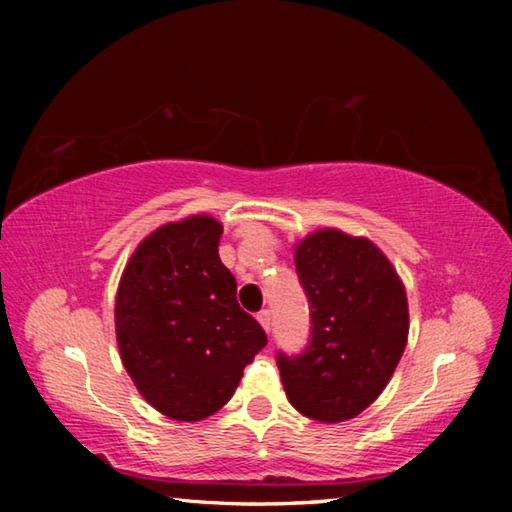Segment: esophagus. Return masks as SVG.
<instances>
[{
    "label": "esophagus",
    "instance_id": "esophagus-1",
    "mask_svg": "<svg viewBox=\"0 0 512 512\" xmlns=\"http://www.w3.org/2000/svg\"><path fill=\"white\" fill-rule=\"evenodd\" d=\"M257 320H259V325H262L266 332H271V327H273V314H271V309H262L257 314Z\"/></svg>",
    "mask_w": 512,
    "mask_h": 512
}]
</instances>
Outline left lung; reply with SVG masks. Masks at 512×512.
<instances>
[{
    "label": "left lung",
    "mask_w": 512,
    "mask_h": 512,
    "mask_svg": "<svg viewBox=\"0 0 512 512\" xmlns=\"http://www.w3.org/2000/svg\"><path fill=\"white\" fill-rule=\"evenodd\" d=\"M293 262L311 334L300 354H277L284 391L311 420H350L377 400L402 359L409 336L404 284L372 241L341 230L311 232Z\"/></svg>",
    "instance_id": "left-lung-1"
}]
</instances>
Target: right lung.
<instances>
[{
  "instance_id": "1",
  "label": "right lung",
  "mask_w": 512,
  "mask_h": 512,
  "mask_svg": "<svg viewBox=\"0 0 512 512\" xmlns=\"http://www.w3.org/2000/svg\"><path fill=\"white\" fill-rule=\"evenodd\" d=\"M221 232L207 214L162 225L135 248L119 280L121 361L144 400L171 420L219 411L266 345L219 257Z\"/></svg>"
}]
</instances>
